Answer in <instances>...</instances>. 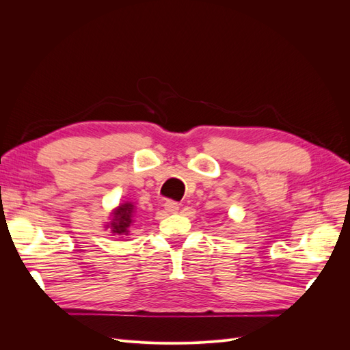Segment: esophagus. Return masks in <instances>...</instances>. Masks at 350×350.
<instances>
[{"label": "esophagus", "instance_id": "esophagus-1", "mask_svg": "<svg viewBox=\"0 0 350 350\" xmlns=\"http://www.w3.org/2000/svg\"><path fill=\"white\" fill-rule=\"evenodd\" d=\"M165 210L167 211V213H176V211L179 210V204L175 203V201H166Z\"/></svg>", "mask_w": 350, "mask_h": 350}]
</instances>
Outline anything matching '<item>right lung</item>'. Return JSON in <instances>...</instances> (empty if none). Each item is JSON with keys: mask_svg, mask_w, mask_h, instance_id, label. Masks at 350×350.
<instances>
[{"mask_svg": "<svg viewBox=\"0 0 350 350\" xmlns=\"http://www.w3.org/2000/svg\"><path fill=\"white\" fill-rule=\"evenodd\" d=\"M135 213V206L131 201H124L111 211L109 221L105 228L111 230L113 237H125L130 234V226L133 225V217Z\"/></svg>", "mask_w": 350, "mask_h": 350, "instance_id": "add662e5", "label": "right lung"}]
</instances>
